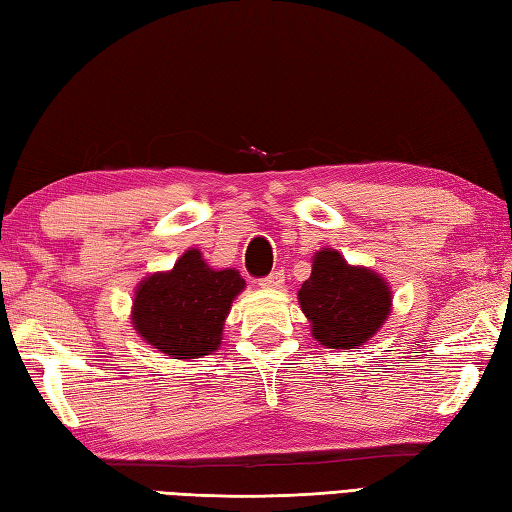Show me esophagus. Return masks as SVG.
<instances>
[{
	"mask_svg": "<svg viewBox=\"0 0 512 512\" xmlns=\"http://www.w3.org/2000/svg\"><path fill=\"white\" fill-rule=\"evenodd\" d=\"M282 285H285V274H282V271H274V274L258 280V287L263 289H280Z\"/></svg>",
	"mask_w": 512,
	"mask_h": 512,
	"instance_id": "34e87169",
	"label": "esophagus"
}]
</instances>
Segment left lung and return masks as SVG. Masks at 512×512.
<instances>
[{
    "label": "left lung",
    "mask_w": 512,
    "mask_h": 512,
    "mask_svg": "<svg viewBox=\"0 0 512 512\" xmlns=\"http://www.w3.org/2000/svg\"><path fill=\"white\" fill-rule=\"evenodd\" d=\"M313 337L326 348H357L383 326L392 311V291L377 271L348 265L335 249L313 256L311 278L298 291Z\"/></svg>",
    "instance_id": "8db88e82"
}]
</instances>
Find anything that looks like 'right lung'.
<instances>
[{
    "label": "right lung",
    "instance_id": "1",
    "mask_svg": "<svg viewBox=\"0 0 512 512\" xmlns=\"http://www.w3.org/2000/svg\"><path fill=\"white\" fill-rule=\"evenodd\" d=\"M245 289L236 269H212L188 249L170 271H157L135 289L131 322L146 344L173 359H199L217 350L232 300Z\"/></svg>",
    "mask_w": 512,
    "mask_h": 512
}]
</instances>
